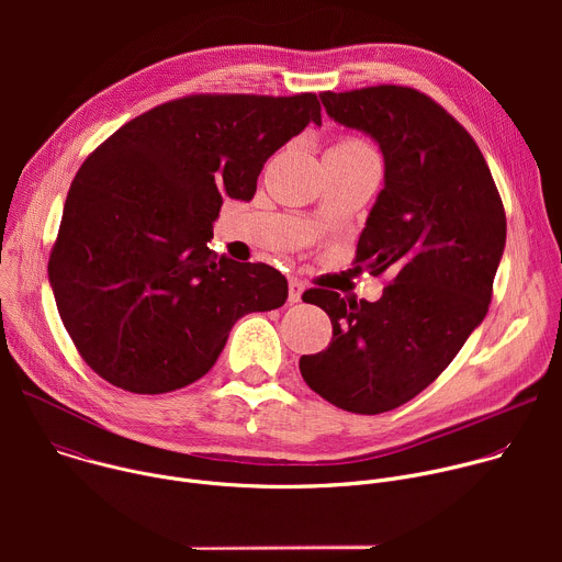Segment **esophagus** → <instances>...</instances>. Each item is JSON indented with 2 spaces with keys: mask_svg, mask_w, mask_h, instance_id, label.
Segmentation results:
<instances>
[{
  "mask_svg": "<svg viewBox=\"0 0 562 562\" xmlns=\"http://www.w3.org/2000/svg\"><path fill=\"white\" fill-rule=\"evenodd\" d=\"M304 282L302 280H297V278H291L289 280V300L291 302H300L302 300V293H304Z\"/></svg>",
  "mask_w": 562,
  "mask_h": 562,
  "instance_id": "1",
  "label": "esophagus"
}]
</instances>
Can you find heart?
I'll list each match as a JSON object with an SVG mask.
<instances>
[{"label": "heart", "instance_id": "1", "mask_svg": "<svg viewBox=\"0 0 562 562\" xmlns=\"http://www.w3.org/2000/svg\"><path fill=\"white\" fill-rule=\"evenodd\" d=\"M331 148H342V150H356V148H367V146H362L360 142L347 139V142H340V144H336V146H331Z\"/></svg>", "mask_w": 562, "mask_h": 562}]
</instances>
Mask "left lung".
<instances>
[{
    "label": "left lung",
    "instance_id": "obj_1",
    "mask_svg": "<svg viewBox=\"0 0 562 562\" xmlns=\"http://www.w3.org/2000/svg\"><path fill=\"white\" fill-rule=\"evenodd\" d=\"M327 115L369 135L384 187L358 239V262L391 269L380 300L308 289L331 317L329 347L300 358L304 382L362 416L427 389L483 323L505 251L507 220L483 153L431 98L405 87L319 95Z\"/></svg>",
    "mask_w": 562,
    "mask_h": 562
}]
</instances>
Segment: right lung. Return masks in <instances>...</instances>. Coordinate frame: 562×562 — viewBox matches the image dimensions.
I'll list each match as a JSON object with an SVG mask.
<instances>
[{"label": "right lung", "instance_id": "obj_1", "mask_svg": "<svg viewBox=\"0 0 562 562\" xmlns=\"http://www.w3.org/2000/svg\"><path fill=\"white\" fill-rule=\"evenodd\" d=\"M323 126L313 93L193 95L115 131L77 171L48 262L87 364L131 393L200 380L239 317L289 295L269 265L209 249L222 202H251L267 159Z\"/></svg>", "mask_w": 562, "mask_h": 562}]
</instances>
